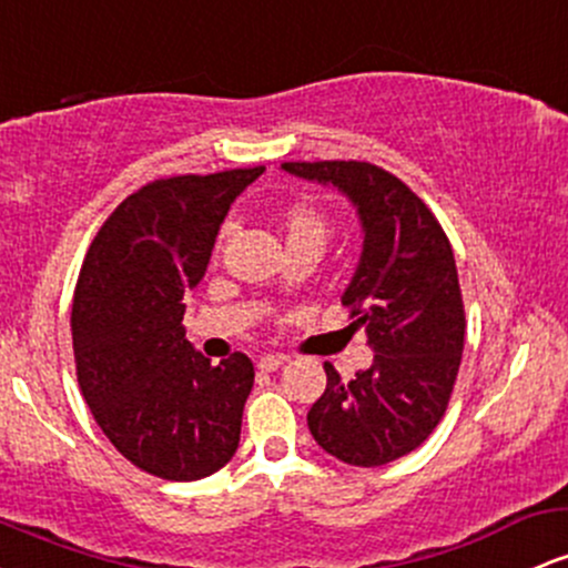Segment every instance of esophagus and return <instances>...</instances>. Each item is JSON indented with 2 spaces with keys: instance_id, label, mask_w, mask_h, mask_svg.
<instances>
[{
  "instance_id": "34e87169",
  "label": "esophagus",
  "mask_w": 568,
  "mask_h": 568,
  "mask_svg": "<svg viewBox=\"0 0 568 568\" xmlns=\"http://www.w3.org/2000/svg\"><path fill=\"white\" fill-rule=\"evenodd\" d=\"M285 364V355H274V353H266V355H261L258 358V369L261 372H274V369H280V366Z\"/></svg>"
}]
</instances>
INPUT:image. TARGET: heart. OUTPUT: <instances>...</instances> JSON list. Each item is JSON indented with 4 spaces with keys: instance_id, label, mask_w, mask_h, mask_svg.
<instances>
[{
    "instance_id": "heart-1",
    "label": "heart",
    "mask_w": 568,
    "mask_h": 568,
    "mask_svg": "<svg viewBox=\"0 0 568 568\" xmlns=\"http://www.w3.org/2000/svg\"><path fill=\"white\" fill-rule=\"evenodd\" d=\"M280 229H283L285 245L288 247L307 245L323 251V245L328 242V234H332V221L313 202H291L280 210ZM229 236H232V223H226L221 229V234H217V251L226 245Z\"/></svg>"
}]
</instances>
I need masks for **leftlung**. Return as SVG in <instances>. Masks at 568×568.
<instances>
[{
  "label": "left lung",
  "mask_w": 568,
  "mask_h": 568,
  "mask_svg": "<svg viewBox=\"0 0 568 568\" xmlns=\"http://www.w3.org/2000/svg\"><path fill=\"white\" fill-rule=\"evenodd\" d=\"M285 172L334 185L355 204L364 253L342 304L375 364L342 379L332 364L307 426L328 456L383 466L432 436L464 353L466 315L450 240L396 174L369 161H285Z\"/></svg>",
  "instance_id": "obj_1"
}]
</instances>
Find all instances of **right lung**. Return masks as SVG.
Wrapping results in <instances>:
<instances>
[{
  "label": "right lung",
  "instance_id": "obj_1",
  "mask_svg": "<svg viewBox=\"0 0 568 568\" xmlns=\"http://www.w3.org/2000/svg\"><path fill=\"white\" fill-rule=\"evenodd\" d=\"M264 166L180 174L123 199L93 236L72 302L78 383L93 420L136 469L210 477L240 445L253 361L213 366L185 339L183 296L210 264L229 207Z\"/></svg>",
  "mask_w": 568,
  "mask_h": 568
}]
</instances>
